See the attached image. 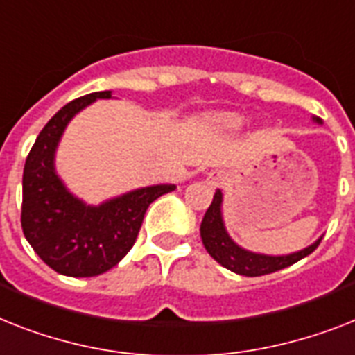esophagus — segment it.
Wrapping results in <instances>:
<instances>
[{"label": "esophagus", "mask_w": 355, "mask_h": 355, "mask_svg": "<svg viewBox=\"0 0 355 355\" xmlns=\"http://www.w3.org/2000/svg\"><path fill=\"white\" fill-rule=\"evenodd\" d=\"M207 182L211 184V186H218V184L223 182V175L218 171H213L207 175Z\"/></svg>", "instance_id": "esophagus-1"}]
</instances>
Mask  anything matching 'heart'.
<instances>
[{"label": "heart", "instance_id": "1", "mask_svg": "<svg viewBox=\"0 0 355 355\" xmlns=\"http://www.w3.org/2000/svg\"><path fill=\"white\" fill-rule=\"evenodd\" d=\"M217 123L220 128L237 129L243 125V116H239V114H223V116L217 118Z\"/></svg>", "mask_w": 355, "mask_h": 355}]
</instances>
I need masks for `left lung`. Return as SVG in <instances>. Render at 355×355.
I'll return each instance as SVG.
<instances>
[{
  "instance_id": "obj_1",
  "label": "left lung",
  "mask_w": 355,
  "mask_h": 355,
  "mask_svg": "<svg viewBox=\"0 0 355 355\" xmlns=\"http://www.w3.org/2000/svg\"><path fill=\"white\" fill-rule=\"evenodd\" d=\"M315 122L321 123L319 118H313ZM223 191L217 189L215 197H213L211 206L207 207L206 215L200 224V237H202V244L207 250V253L211 255L218 264H223L230 272L239 273V275H246V277H261V275H268V273L279 272L282 268L292 266L297 261L304 259L306 255L315 250L321 243V239L315 241L312 246L304 248L301 252L290 253V255H262V253L248 252L239 244L232 241V237L227 235L226 227L223 223Z\"/></svg>"
}]
</instances>
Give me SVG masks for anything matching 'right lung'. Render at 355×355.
<instances>
[{
	"instance_id": "right-lung-1",
	"label": "right lung",
	"mask_w": 355,
	"mask_h": 355,
	"mask_svg": "<svg viewBox=\"0 0 355 355\" xmlns=\"http://www.w3.org/2000/svg\"><path fill=\"white\" fill-rule=\"evenodd\" d=\"M98 98H111V91L63 105L37 135L23 169V235L47 266L69 277H94L116 266L137 241L149 204L175 189L158 184L87 206L63 186L54 169L58 142L71 118Z\"/></svg>"
}]
</instances>
